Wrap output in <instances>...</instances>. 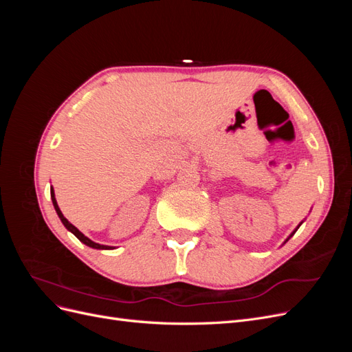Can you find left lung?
Listing matches in <instances>:
<instances>
[{"instance_id":"left-lung-1","label":"left lung","mask_w":352,"mask_h":352,"mask_svg":"<svg viewBox=\"0 0 352 352\" xmlns=\"http://www.w3.org/2000/svg\"><path fill=\"white\" fill-rule=\"evenodd\" d=\"M301 225H302V221H301V223H300V225H298V228H300V226H301ZM298 228H296V229H295V230H294V232H292V233H291V235H289V238H291V236H294V233H295V232H296V230H298ZM289 238H287V239H289ZM287 239H286V241H287ZM286 241H285V242H286Z\"/></svg>"}]
</instances>
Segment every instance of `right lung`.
<instances>
[{"instance_id": "obj_1", "label": "right lung", "mask_w": 352, "mask_h": 352, "mask_svg": "<svg viewBox=\"0 0 352 352\" xmlns=\"http://www.w3.org/2000/svg\"><path fill=\"white\" fill-rule=\"evenodd\" d=\"M51 199H52V206H54V208H56L57 214H58V217H60L63 225H65V228H66L67 230H70V232L73 233V235L76 236L80 242H83L85 245H88V247L95 248V250H114L113 247H109V245H101V243H97V242L91 241L88 236H85L83 233H82L78 228H74L65 216H63V212H61V210H60V207H58V204H57V199H56V195H54V189H52V186H51Z\"/></svg>"}]
</instances>
